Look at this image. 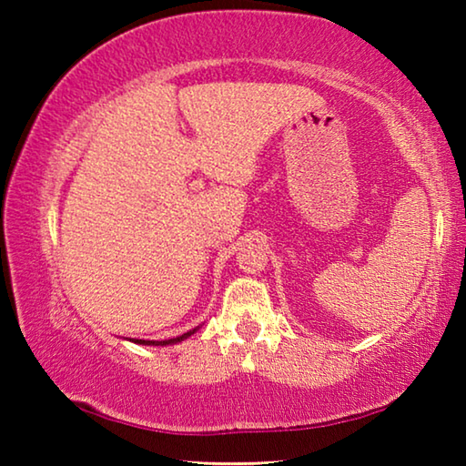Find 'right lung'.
Here are the masks:
<instances>
[{"mask_svg":"<svg viewBox=\"0 0 466 466\" xmlns=\"http://www.w3.org/2000/svg\"><path fill=\"white\" fill-rule=\"evenodd\" d=\"M195 330H197V329L188 330V333L180 335V337H175V339H164V341H146V339H133V343H139V345H175V343L185 341L187 337H191V335L195 333Z\"/></svg>","mask_w":466,"mask_h":466,"instance_id":"obj_1","label":"right lung"}]
</instances>
